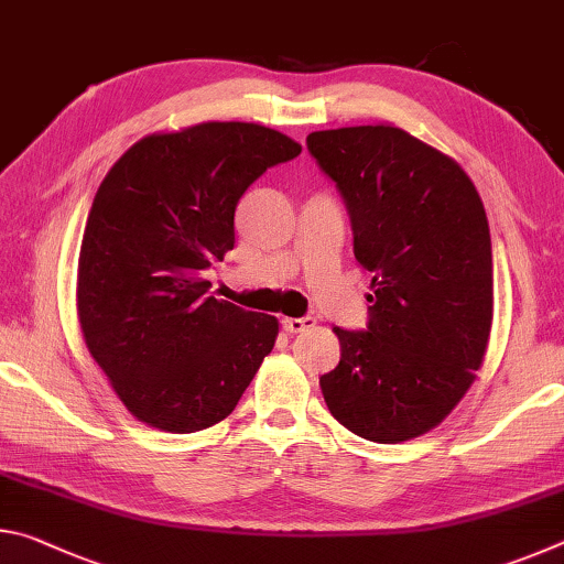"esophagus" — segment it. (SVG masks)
I'll return each instance as SVG.
<instances>
[{
	"label": "esophagus",
	"instance_id": "obj_1",
	"mask_svg": "<svg viewBox=\"0 0 564 564\" xmlns=\"http://www.w3.org/2000/svg\"><path fill=\"white\" fill-rule=\"evenodd\" d=\"M281 326H283V330H289V333H303L305 328L316 326V318H313V316H305V318H283Z\"/></svg>",
	"mask_w": 564,
	"mask_h": 564
}]
</instances>
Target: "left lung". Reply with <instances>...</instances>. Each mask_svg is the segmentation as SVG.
Wrapping results in <instances>:
<instances>
[{
    "instance_id": "obj_1",
    "label": "left lung",
    "mask_w": 564,
    "mask_h": 564,
    "mask_svg": "<svg viewBox=\"0 0 564 564\" xmlns=\"http://www.w3.org/2000/svg\"><path fill=\"white\" fill-rule=\"evenodd\" d=\"M336 181L352 253L373 273L368 328H333L340 362L321 376L330 415L373 443L433 431L482 366L492 326V246L470 176L451 156L376 123L305 139Z\"/></svg>"
}]
</instances>
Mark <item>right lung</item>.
Instances as JSON below:
<instances>
[{
  "label": "right lung",
  "mask_w": 564,
  "mask_h": 564,
  "mask_svg": "<svg viewBox=\"0 0 564 564\" xmlns=\"http://www.w3.org/2000/svg\"><path fill=\"white\" fill-rule=\"evenodd\" d=\"M301 154L285 133L206 121L149 133L104 176L84 228L76 311L91 358L129 413L196 433L234 413L279 321L208 295L234 214L265 169Z\"/></svg>",
  "instance_id": "add662e5"
}]
</instances>
